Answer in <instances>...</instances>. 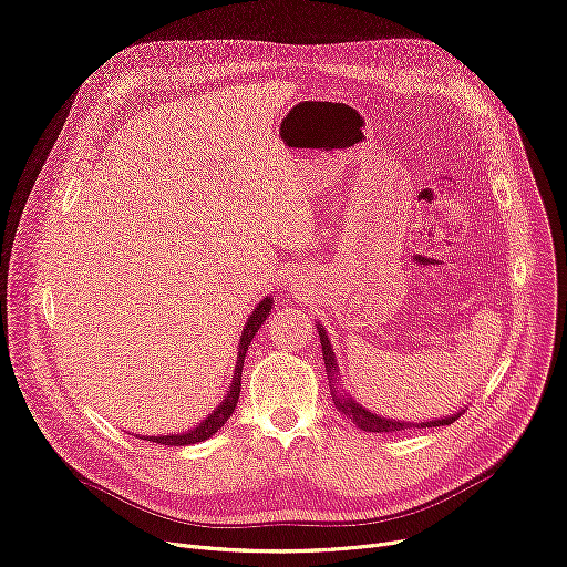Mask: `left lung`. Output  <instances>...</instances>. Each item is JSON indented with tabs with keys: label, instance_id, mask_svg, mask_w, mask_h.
<instances>
[{
	"label": "left lung",
	"instance_id": "1",
	"mask_svg": "<svg viewBox=\"0 0 567 567\" xmlns=\"http://www.w3.org/2000/svg\"><path fill=\"white\" fill-rule=\"evenodd\" d=\"M319 329V340H322V354H324V363H327V375L333 378L336 375V354L331 350L329 344V338L324 333V329L317 324ZM336 389V386H333ZM333 401H336V408L348 416V420H352L361 431H368V433H389V431H405V429H431V426H450L452 422H456L458 414H452V416H445V420H437V422H422V424H408V422H393V420H386V416H378L373 412H368L365 408H361L359 403H354L352 399H338L333 393Z\"/></svg>",
	"mask_w": 567,
	"mask_h": 567
}]
</instances>
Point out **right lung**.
<instances>
[{
    "instance_id": "obj_1",
    "label": "right lung",
    "mask_w": 567,
    "mask_h": 567,
    "mask_svg": "<svg viewBox=\"0 0 567 567\" xmlns=\"http://www.w3.org/2000/svg\"><path fill=\"white\" fill-rule=\"evenodd\" d=\"M270 312V299H264L255 312L250 315L248 324H245L243 329V336H240V342H238V361H236V371H234V382H231V389L227 393V399L223 405H217V410H213L210 416H206V420L187 431V433H168V435H159V437H151L153 442H157V445H194V442H202V440H208L213 433H217L219 429H223L227 424L229 416L234 414L236 410V403H238V396H240V375H243V359H245V352H248L250 342L257 333V329L261 327V322L266 319V315Z\"/></svg>"
}]
</instances>
